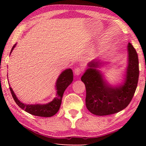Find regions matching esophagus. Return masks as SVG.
I'll list each match as a JSON object with an SVG mask.
<instances>
[{
  "mask_svg": "<svg viewBox=\"0 0 146 146\" xmlns=\"http://www.w3.org/2000/svg\"><path fill=\"white\" fill-rule=\"evenodd\" d=\"M82 68H75V75L78 76V75H80V74L82 73Z\"/></svg>",
  "mask_w": 146,
  "mask_h": 146,
  "instance_id": "esophagus-1",
  "label": "esophagus"
}]
</instances>
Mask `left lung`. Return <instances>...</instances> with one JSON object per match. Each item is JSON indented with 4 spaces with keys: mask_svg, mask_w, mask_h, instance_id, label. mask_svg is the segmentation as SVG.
<instances>
[{
    "mask_svg": "<svg viewBox=\"0 0 146 146\" xmlns=\"http://www.w3.org/2000/svg\"><path fill=\"white\" fill-rule=\"evenodd\" d=\"M127 65L123 80L117 85L108 83L98 68L106 64L98 58L90 62L81 78L86 87L87 109L96 115H107L119 112L128 106L134 95L139 80V60L133 46L127 45Z\"/></svg>",
    "mask_w": 146,
    "mask_h": 146,
    "instance_id": "obj_1",
    "label": "left lung"
}]
</instances>
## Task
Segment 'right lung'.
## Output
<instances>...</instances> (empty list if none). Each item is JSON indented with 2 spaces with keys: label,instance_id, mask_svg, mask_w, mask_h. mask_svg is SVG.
Here are the masks:
<instances>
[{
  "label": "right lung",
  "instance_id": "obj_1",
  "mask_svg": "<svg viewBox=\"0 0 146 146\" xmlns=\"http://www.w3.org/2000/svg\"><path fill=\"white\" fill-rule=\"evenodd\" d=\"M16 44L12 47L11 53L13 51L14 48L15 47ZM8 76V75H7ZM73 80V71L71 68H68L63 71L59 75L58 78L56 82L55 88L56 90V97L50 102L46 104H26L21 102L17 98L16 95L15 94L13 90L9 86L12 96L13 97L15 103L22 109L25 110L27 113H29L33 115L43 117H50L53 116L58 112L60 109L61 104L62 97L65 90L69 86Z\"/></svg>",
  "mask_w": 146,
  "mask_h": 146
}]
</instances>
